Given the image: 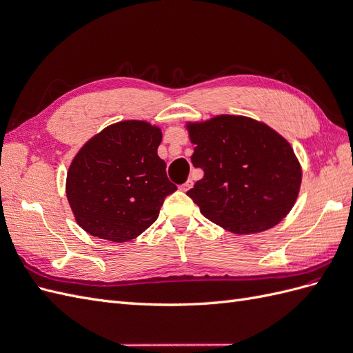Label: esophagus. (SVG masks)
Wrapping results in <instances>:
<instances>
[{"instance_id": "esophagus-1", "label": "esophagus", "mask_w": 353, "mask_h": 353, "mask_svg": "<svg viewBox=\"0 0 353 353\" xmlns=\"http://www.w3.org/2000/svg\"><path fill=\"white\" fill-rule=\"evenodd\" d=\"M191 187H193V181H191V179H188V181H187V183H184L183 185H181V187H179V190H181V191H188V190H190Z\"/></svg>"}]
</instances>
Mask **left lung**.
I'll list each match as a JSON object with an SVG mask.
<instances>
[{"instance_id":"obj_1","label":"left lung","mask_w":353,"mask_h":353,"mask_svg":"<svg viewBox=\"0 0 353 353\" xmlns=\"http://www.w3.org/2000/svg\"><path fill=\"white\" fill-rule=\"evenodd\" d=\"M203 175L187 191L201 215L234 234L275 227L294 206L302 166L293 147L266 123L240 114L187 122Z\"/></svg>"}]
</instances>
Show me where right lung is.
<instances>
[{"instance_id": "add662e5", "label": "right lung", "mask_w": 353, "mask_h": 353, "mask_svg": "<svg viewBox=\"0 0 353 353\" xmlns=\"http://www.w3.org/2000/svg\"><path fill=\"white\" fill-rule=\"evenodd\" d=\"M162 130L145 121L105 126L73 157L66 196L78 225L114 243L137 239L157 219L176 187L157 154Z\"/></svg>"}]
</instances>
